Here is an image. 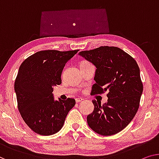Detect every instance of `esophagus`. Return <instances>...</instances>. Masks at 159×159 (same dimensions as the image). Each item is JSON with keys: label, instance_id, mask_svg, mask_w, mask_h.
<instances>
[{"label": "esophagus", "instance_id": "1", "mask_svg": "<svg viewBox=\"0 0 159 159\" xmlns=\"http://www.w3.org/2000/svg\"><path fill=\"white\" fill-rule=\"evenodd\" d=\"M83 100H84V99L81 98H75V102L80 103V102H81Z\"/></svg>", "mask_w": 159, "mask_h": 159}]
</instances>
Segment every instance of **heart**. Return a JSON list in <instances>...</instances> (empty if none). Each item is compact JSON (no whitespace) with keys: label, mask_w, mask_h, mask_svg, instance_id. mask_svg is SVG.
Returning a JSON list of instances; mask_svg holds the SVG:
<instances>
[{"label":"heart","mask_w":159,"mask_h":159,"mask_svg":"<svg viewBox=\"0 0 159 159\" xmlns=\"http://www.w3.org/2000/svg\"><path fill=\"white\" fill-rule=\"evenodd\" d=\"M88 63H87V62H83V63H81V65H84V64H88Z\"/></svg>","instance_id":"1"}]
</instances>
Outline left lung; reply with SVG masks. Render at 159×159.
Listing matches in <instances>:
<instances>
[{
	"label": "left lung",
	"instance_id": "1",
	"mask_svg": "<svg viewBox=\"0 0 159 159\" xmlns=\"http://www.w3.org/2000/svg\"><path fill=\"white\" fill-rule=\"evenodd\" d=\"M96 67L92 95L108 91L107 103L96 100L87 116L89 127L102 136H111L127 126L139 109L143 84L140 69L132 57L118 47L101 46L79 53Z\"/></svg>",
	"mask_w": 159,
	"mask_h": 159
}]
</instances>
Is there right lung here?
Listing matches in <instances>:
<instances>
[{
    "label": "right lung",
    "instance_id": "obj_1",
    "mask_svg": "<svg viewBox=\"0 0 159 159\" xmlns=\"http://www.w3.org/2000/svg\"><path fill=\"white\" fill-rule=\"evenodd\" d=\"M79 50L41 51L27 58L19 68L14 84L18 108L23 120L38 134L49 136L63 127L75 101L54 100L53 86L61 84L66 63Z\"/></svg>",
    "mask_w": 159,
    "mask_h": 159
}]
</instances>
